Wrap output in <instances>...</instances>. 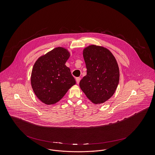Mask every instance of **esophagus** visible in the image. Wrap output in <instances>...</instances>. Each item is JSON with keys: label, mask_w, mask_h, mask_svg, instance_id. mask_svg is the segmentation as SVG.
Instances as JSON below:
<instances>
[{"label": "esophagus", "mask_w": 155, "mask_h": 155, "mask_svg": "<svg viewBox=\"0 0 155 155\" xmlns=\"http://www.w3.org/2000/svg\"><path fill=\"white\" fill-rule=\"evenodd\" d=\"M76 83H77L78 84H79L80 81H81V78H76Z\"/></svg>", "instance_id": "obj_1"}]
</instances>
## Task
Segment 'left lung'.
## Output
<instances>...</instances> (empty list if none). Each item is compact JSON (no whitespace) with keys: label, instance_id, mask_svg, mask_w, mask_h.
I'll return each instance as SVG.
<instances>
[{"label":"left lung","instance_id":"obj_1","mask_svg":"<svg viewBox=\"0 0 155 155\" xmlns=\"http://www.w3.org/2000/svg\"><path fill=\"white\" fill-rule=\"evenodd\" d=\"M87 74L81 89L94 104L103 103L114 94L119 81V69L112 53L102 46L91 45L83 52Z\"/></svg>","mask_w":155,"mask_h":155}]
</instances>
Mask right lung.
Listing matches in <instances>:
<instances>
[{"label":"right lung","instance_id":"add662e5","mask_svg":"<svg viewBox=\"0 0 155 155\" xmlns=\"http://www.w3.org/2000/svg\"><path fill=\"white\" fill-rule=\"evenodd\" d=\"M70 56L66 49L58 47L40 57L34 64L31 74L33 91L43 103L59 102L76 84L65 63Z\"/></svg>","mask_w":155,"mask_h":155}]
</instances>
